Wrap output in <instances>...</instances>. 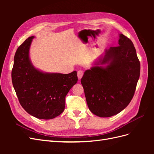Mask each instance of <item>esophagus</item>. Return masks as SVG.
I'll list each match as a JSON object with an SVG mask.
<instances>
[{"label":"esophagus","mask_w":154,"mask_h":154,"mask_svg":"<svg viewBox=\"0 0 154 154\" xmlns=\"http://www.w3.org/2000/svg\"><path fill=\"white\" fill-rule=\"evenodd\" d=\"M77 75H78V78L79 80H80V79L82 78L83 75V71H82V70L78 71V73H77Z\"/></svg>","instance_id":"34e87169"}]
</instances>
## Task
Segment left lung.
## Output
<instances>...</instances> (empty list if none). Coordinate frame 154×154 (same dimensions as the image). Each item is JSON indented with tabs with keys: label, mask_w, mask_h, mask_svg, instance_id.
I'll return each mask as SVG.
<instances>
[{
	"label": "left lung",
	"mask_w": 154,
	"mask_h": 154,
	"mask_svg": "<svg viewBox=\"0 0 154 154\" xmlns=\"http://www.w3.org/2000/svg\"><path fill=\"white\" fill-rule=\"evenodd\" d=\"M94 65L81 79L87 103L94 114L110 117L131 101L140 75V62L131 40L120 34L118 46L106 49Z\"/></svg>",
	"instance_id": "1"
}]
</instances>
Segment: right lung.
Returning <instances> with one entry per match:
<instances>
[{
  "instance_id": "right-lung-1",
  "label": "right lung",
  "mask_w": 154,
  "mask_h": 154,
  "mask_svg": "<svg viewBox=\"0 0 154 154\" xmlns=\"http://www.w3.org/2000/svg\"><path fill=\"white\" fill-rule=\"evenodd\" d=\"M32 36L17 49L11 72L12 83L21 106L27 113L42 119L61 114L66 96L78 81L77 72H43L36 69L29 58Z\"/></svg>"
}]
</instances>
